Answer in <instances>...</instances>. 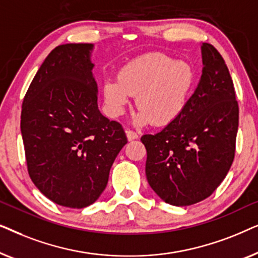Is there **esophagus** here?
I'll list each match as a JSON object with an SVG mask.
<instances>
[{"label":"esophagus","instance_id":"1","mask_svg":"<svg viewBox=\"0 0 258 258\" xmlns=\"http://www.w3.org/2000/svg\"><path fill=\"white\" fill-rule=\"evenodd\" d=\"M125 134H126V137H128L129 141H134V140H136L137 137H139L137 133H135L134 130H130V129L125 130Z\"/></svg>","mask_w":258,"mask_h":258}]
</instances>
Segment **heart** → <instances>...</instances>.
I'll list each match as a JSON object with an SVG mask.
<instances>
[{"instance_id": "1", "label": "heart", "mask_w": 258, "mask_h": 258, "mask_svg": "<svg viewBox=\"0 0 258 258\" xmlns=\"http://www.w3.org/2000/svg\"><path fill=\"white\" fill-rule=\"evenodd\" d=\"M195 68L188 62L154 52L140 56L123 67L118 79L103 84L108 112L121 116L136 95V124L150 122L163 126L174 122L184 111L196 86Z\"/></svg>"}]
</instances>
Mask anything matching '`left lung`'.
I'll list each match as a JSON object with an SVG mask.
<instances>
[{"instance_id":"8db88e82","label":"left lung","mask_w":258,"mask_h":258,"mask_svg":"<svg viewBox=\"0 0 258 258\" xmlns=\"http://www.w3.org/2000/svg\"><path fill=\"white\" fill-rule=\"evenodd\" d=\"M203 70L184 111L155 135H143L146 175L151 189L171 206H191L209 197L235 157L238 103L223 57L202 45Z\"/></svg>"}]
</instances>
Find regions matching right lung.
<instances>
[{"label": "right lung", "instance_id": "right-lung-1", "mask_svg": "<svg viewBox=\"0 0 258 258\" xmlns=\"http://www.w3.org/2000/svg\"><path fill=\"white\" fill-rule=\"evenodd\" d=\"M90 43L52 49L28 88L21 133L28 172L45 197L86 208L105 189L125 133L97 107Z\"/></svg>", "mask_w": 258, "mask_h": 258}]
</instances>
